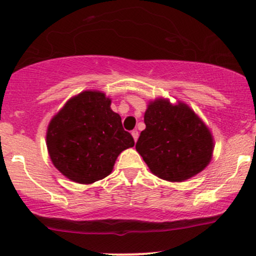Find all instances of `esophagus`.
<instances>
[{
  "label": "esophagus",
  "instance_id": "esophagus-1",
  "mask_svg": "<svg viewBox=\"0 0 256 256\" xmlns=\"http://www.w3.org/2000/svg\"><path fill=\"white\" fill-rule=\"evenodd\" d=\"M131 134H132V137H134V142H136L137 140H138V131H137V130H134L132 132H131Z\"/></svg>",
  "mask_w": 256,
  "mask_h": 256
}]
</instances>
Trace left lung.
Masks as SVG:
<instances>
[{
  "label": "left lung",
  "instance_id": "left-lung-1",
  "mask_svg": "<svg viewBox=\"0 0 256 256\" xmlns=\"http://www.w3.org/2000/svg\"><path fill=\"white\" fill-rule=\"evenodd\" d=\"M144 124L136 150L159 178L186 181L202 172L212 160V134L186 103L172 104L166 98H156L148 103Z\"/></svg>",
  "mask_w": 256,
  "mask_h": 256
}]
</instances>
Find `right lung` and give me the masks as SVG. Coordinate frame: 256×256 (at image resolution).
I'll use <instances>...</instances> for the list:
<instances>
[{"label":"right lung","mask_w":256,"mask_h":256,"mask_svg":"<svg viewBox=\"0 0 256 256\" xmlns=\"http://www.w3.org/2000/svg\"><path fill=\"white\" fill-rule=\"evenodd\" d=\"M110 104L106 94L88 90L70 98L50 119L47 150L66 178L82 184L100 181L113 171L119 154L134 146Z\"/></svg>","instance_id":"obj_1"}]
</instances>
